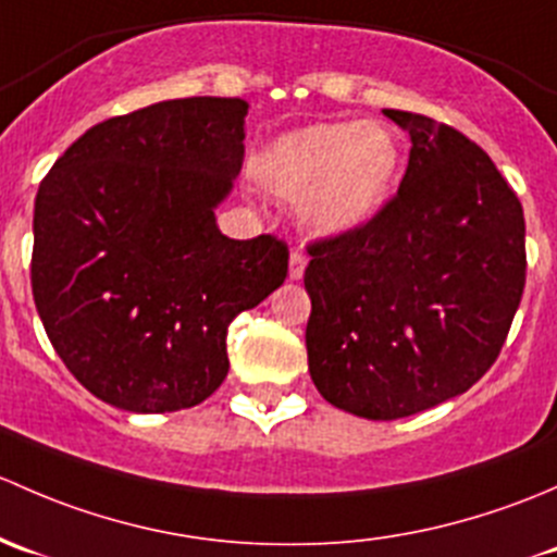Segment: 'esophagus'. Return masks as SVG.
Returning a JSON list of instances; mask_svg holds the SVG:
<instances>
[{
  "label": "esophagus",
  "mask_w": 557,
  "mask_h": 557,
  "mask_svg": "<svg viewBox=\"0 0 557 557\" xmlns=\"http://www.w3.org/2000/svg\"><path fill=\"white\" fill-rule=\"evenodd\" d=\"M306 265H308V257L302 249H292L289 255V278L292 281H300L302 273H306Z\"/></svg>",
  "instance_id": "esophagus-1"
}]
</instances>
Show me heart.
<instances>
[{
	"label": "heart",
	"instance_id": "obj_1",
	"mask_svg": "<svg viewBox=\"0 0 557 557\" xmlns=\"http://www.w3.org/2000/svg\"><path fill=\"white\" fill-rule=\"evenodd\" d=\"M257 171L278 195H302V220L311 231L343 236L386 206L399 174V145L386 125L317 123L271 141Z\"/></svg>",
	"mask_w": 557,
	"mask_h": 557
}]
</instances>
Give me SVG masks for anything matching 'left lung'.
I'll list each match as a JSON object with an SVG mask.
<instances>
[{
	"instance_id": "8db88e82",
	"label": "left lung",
	"mask_w": 557,
	"mask_h": 557,
	"mask_svg": "<svg viewBox=\"0 0 557 557\" xmlns=\"http://www.w3.org/2000/svg\"><path fill=\"white\" fill-rule=\"evenodd\" d=\"M410 134L403 185L364 227L313 240L308 370L330 405L394 421L472 388L525 286V220L461 131L383 109Z\"/></svg>"
}]
</instances>
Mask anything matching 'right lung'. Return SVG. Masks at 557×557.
Segmentation results:
<instances>
[{"instance_id":"obj_1","label":"right lung","mask_w":557,"mask_h":557,"mask_svg":"<svg viewBox=\"0 0 557 557\" xmlns=\"http://www.w3.org/2000/svg\"><path fill=\"white\" fill-rule=\"evenodd\" d=\"M246 109L193 96L109 117L39 185L34 306L61 362L101 403L200 405L231 367V321L284 284V240L216 227L244 163Z\"/></svg>"}]
</instances>
